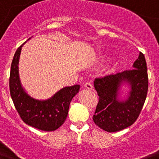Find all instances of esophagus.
<instances>
[{
    "mask_svg": "<svg viewBox=\"0 0 159 159\" xmlns=\"http://www.w3.org/2000/svg\"><path fill=\"white\" fill-rule=\"evenodd\" d=\"M84 87L85 89H93V85L90 82L85 83V85H84Z\"/></svg>",
    "mask_w": 159,
    "mask_h": 159,
    "instance_id": "esophagus-1",
    "label": "esophagus"
}]
</instances>
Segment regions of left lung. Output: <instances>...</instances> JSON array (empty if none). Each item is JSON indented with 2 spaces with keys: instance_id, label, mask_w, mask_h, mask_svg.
<instances>
[{
  "instance_id": "8db88e82",
  "label": "left lung",
  "mask_w": 159,
  "mask_h": 159,
  "mask_svg": "<svg viewBox=\"0 0 159 159\" xmlns=\"http://www.w3.org/2000/svg\"><path fill=\"white\" fill-rule=\"evenodd\" d=\"M133 69L96 78L94 87L99 96L93 120L96 125L108 132H116L132 125L140 114L148 90L147 62L143 54L133 64ZM129 91L121 99L122 86Z\"/></svg>"
}]
</instances>
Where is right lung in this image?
<instances>
[{
  "label": "right lung",
  "instance_id": "add662e5",
  "mask_svg": "<svg viewBox=\"0 0 159 159\" xmlns=\"http://www.w3.org/2000/svg\"><path fill=\"white\" fill-rule=\"evenodd\" d=\"M24 43L16 50L11 65V97L16 109L25 124L42 131H55L65 122L70 101L79 92L80 85L64 87L47 100H38L31 97L21 85L19 75L20 55Z\"/></svg>",
  "mask_w": 159,
  "mask_h": 159
}]
</instances>
